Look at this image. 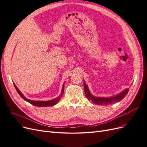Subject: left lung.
Segmentation results:
<instances>
[{
  "instance_id": "left-lung-1",
  "label": "left lung",
  "mask_w": 147,
  "mask_h": 147,
  "mask_svg": "<svg viewBox=\"0 0 147 147\" xmlns=\"http://www.w3.org/2000/svg\"><path fill=\"white\" fill-rule=\"evenodd\" d=\"M84 94H85L86 97H87L89 100H91L92 103H94L95 104L100 105H107L109 104H113L115 103H117V102L121 100L124 98V96L127 95V92L129 91V89L127 88L125 90L120 93V94H117V96H112L110 97H95L91 94V92H90V91H89L87 84H86L84 81Z\"/></svg>"
}]
</instances>
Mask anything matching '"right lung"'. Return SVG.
<instances>
[{
  "label": "right lung",
  "mask_w": 147,
  "mask_h": 147,
  "mask_svg": "<svg viewBox=\"0 0 147 147\" xmlns=\"http://www.w3.org/2000/svg\"><path fill=\"white\" fill-rule=\"evenodd\" d=\"M13 84H14V86L15 87L16 90L17 91L18 93L20 94V96L23 98L24 100H25L26 101L28 102L29 103L33 105H35L36 107H50V106H53L56 105L57 102L59 101V100L61 99V98L63 96V94H64V83L63 84V89H62V91L61 93L60 94L59 96H58L56 98L54 99H52V100H47V101H40V100H30L26 98V97H24V96L22 94V92L19 90V89L16 87V86L15 85V84L13 83Z\"/></svg>",
  "instance_id": "add662e5"
}]
</instances>
